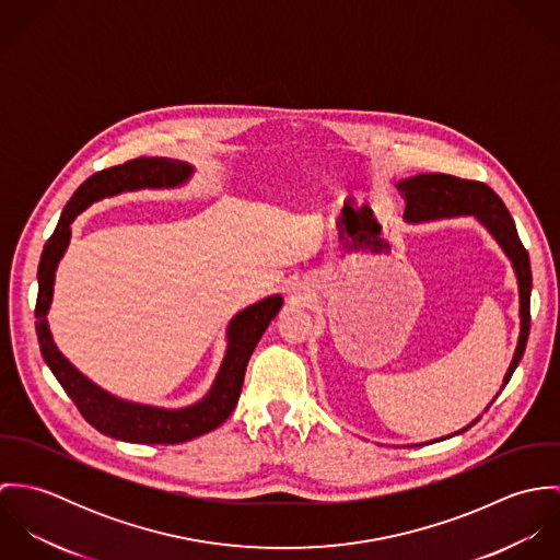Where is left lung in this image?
<instances>
[{"mask_svg": "<svg viewBox=\"0 0 560 560\" xmlns=\"http://www.w3.org/2000/svg\"><path fill=\"white\" fill-rule=\"evenodd\" d=\"M397 189H399L400 198L405 200L402 220L407 224H422V222H433V220L472 215L500 245L504 256L511 260V267L517 278V291H520V336H517V345L513 351V360H511V364L504 373L502 386H500V393H502L504 386L509 384L513 371L517 369V364L524 355V349H526V340H528V331H530V291H533V273H530L528 252L524 249L522 241L517 237V229H515L511 213L506 211L500 196L485 183L464 180V178H457L451 174H416V176L397 180ZM498 395L491 399V402L498 399ZM489 405L482 411H487ZM479 418H475L470 424L455 431L453 435L468 431L472 424L479 422ZM453 435H446V438H453ZM446 438H442V440H446ZM433 442H440V438L431 440L427 444H433ZM411 446H420V444H411Z\"/></svg>", "mask_w": 560, "mask_h": 560, "instance_id": "8db88e82", "label": "left lung"}]
</instances>
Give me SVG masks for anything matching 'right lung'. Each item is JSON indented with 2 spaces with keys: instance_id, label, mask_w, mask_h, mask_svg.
<instances>
[{
  "instance_id": "add662e5",
  "label": "right lung",
  "mask_w": 560,
  "mask_h": 560,
  "mask_svg": "<svg viewBox=\"0 0 560 560\" xmlns=\"http://www.w3.org/2000/svg\"><path fill=\"white\" fill-rule=\"evenodd\" d=\"M196 167L187 161L153 158L127 161L109 170L92 174L75 196L67 202L54 235L45 243L38 262V300H36V334L40 353L73 399L81 416L103 435L131 444H183L198 435L218 429L235 409L240 400L245 366L260 336L280 313L282 295H269L240 311L226 327V351L220 371L202 399L185 407H160L136 400L120 399L90 377L58 349L49 329L47 313L54 300L56 269L69 247L71 224L92 202L112 198L125 191L140 189H176L189 183Z\"/></svg>"
}]
</instances>
